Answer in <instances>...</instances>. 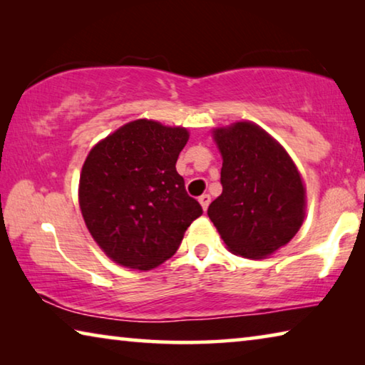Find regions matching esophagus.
<instances>
[{
  "label": "esophagus",
  "mask_w": 365,
  "mask_h": 365,
  "mask_svg": "<svg viewBox=\"0 0 365 365\" xmlns=\"http://www.w3.org/2000/svg\"><path fill=\"white\" fill-rule=\"evenodd\" d=\"M197 201H200L202 211H207L209 202H211V196H209V195H201L200 197H197Z\"/></svg>",
  "instance_id": "34e87169"
}]
</instances>
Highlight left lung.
<instances>
[{
	"label": "left lung",
	"mask_w": 365,
	"mask_h": 365,
	"mask_svg": "<svg viewBox=\"0 0 365 365\" xmlns=\"http://www.w3.org/2000/svg\"><path fill=\"white\" fill-rule=\"evenodd\" d=\"M222 195L207 209L225 248L246 259L279 251L304 222L306 187L288 151L251 120L212 128Z\"/></svg>",
	"instance_id": "1"
}]
</instances>
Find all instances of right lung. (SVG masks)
<instances>
[{"instance_id": "obj_1", "label": "right lung", "mask_w": 365, "mask_h": 365, "mask_svg": "<svg viewBox=\"0 0 365 365\" xmlns=\"http://www.w3.org/2000/svg\"><path fill=\"white\" fill-rule=\"evenodd\" d=\"M185 127L137 119L98 141L78 182V205L91 238L110 261L151 270L175 255L200 202L187 195L175 163Z\"/></svg>"}]
</instances>
